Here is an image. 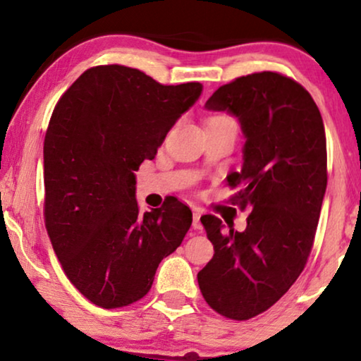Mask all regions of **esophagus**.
Returning a JSON list of instances; mask_svg holds the SVG:
<instances>
[{"instance_id":"34e87169","label":"esophagus","mask_w":361,"mask_h":361,"mask_svg":"<svg viewBox=\"0 0 361 361\" xmlns=\"http://www.w3.org/2000/svg\"><path fill=\"white\" fill-rule=\"evenodd\" d=\"M200 210L199 209H194V216H192V226H194L195 230H200V226H202V224H200Z\"/></svg>"}]
</instances>
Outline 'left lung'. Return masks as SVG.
<instances>
[{
	"mask_svg": "<svg viewBox=\"0 0 361 361\" xmlns=\"http://www.w3.org/2000/svg\"><path fill=\"white\" fill-rule=\"evenodd\" d=\"M205 108L240 123L243 166L226 180L241 185L233 200L251 214L243 231L202 216L215 253L197 281L212 309L248 320L288 293L312 250L327 189L324 121L310 93L276 72L226 83Z\"/></svg>",
	"mask_w": 361,
	"mask_h": 361,
	"instance_id": "left-lung-1",
	"label": "left lung"
}]
</instances>
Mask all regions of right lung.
Wrapping results in <instances>:
<instances>
[{"mask_svg":"<svg viewBox=\"0 0 361 361\" xmlns=\"http://www.w3.org/2000/svg\"><path fill=\"white\" fill-rule=\"evenodd\" d=\"M202 83L161 85L137 68H88L63 93L44 140V216L71 283L115 309L149 293L157 266L192 225L177 199L140 214L136 176Z\"/></svg>","mask_w":361,"mask_h":361,"instance_id":"1","label":"right lung"}]
</instances>
